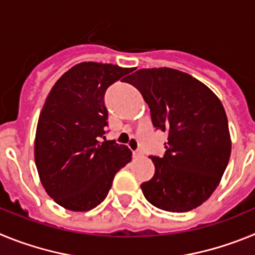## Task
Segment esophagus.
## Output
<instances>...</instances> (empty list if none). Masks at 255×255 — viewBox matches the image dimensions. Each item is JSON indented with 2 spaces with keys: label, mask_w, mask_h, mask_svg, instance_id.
Returning a JSON list of instances; mask_svg holds the SVG:
<instances>
[{
  "label": "esophagus",
  "mask_w": 255,
  "mask_h": 255,
  "mask_svg": "<svg viewBox=\"0 0 255 255\" xmlns=\"http://www.w3.org/2000/svg\"><path fill=\"white\" fill-rule=\"evenodd\" d=\"M132 157H134V158H141V157H143V152H141V150H134V152H132Z\"/></svg>",
  "instance_id": "34e87169"
}]
</instances>
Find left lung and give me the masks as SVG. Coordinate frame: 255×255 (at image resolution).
I'll use <instances>...</instances> for the list:
<instances>
[{
  "instance_id": "left-lung-1",
  "label": "left lung",
  "mask_w": 255,
  "mask_h": 255,
  "mask_svg": "<svg viewBox=\"0 0 255 255\" xmlns=\"http://www.w3.org/2000/svg\"><path fill=\"white\" fill-rule=\"evenodd\" d=\"M141 93L153 126L167 132L166 152L149 155L154 175L140 185L145 199L167 212H188L216 190L231 154L225 108L213 92L170 67L140 69L125 80Z\"/></svg>"
}]
</instances>
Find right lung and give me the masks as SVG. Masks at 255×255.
I'll return each mask as SVG.
<instances>
[{"label":"right lung","mask_w":255,"mask_h":255,"mask_svg":"<svg viewBox=\"0 0 255 255\" xmlns=\"http://www.w3.org/2000/svg\"><path fill=\"white\" fill-rule=\"evenodd\" d=\"M131 71L82 62L47 96L35 132V166L47 194L69 211H91L102 203L117 171L131 161L126 145L100 141L108 126L106 91Z\"/></svg>","instance_id":"obj_1"}]
</instances>
